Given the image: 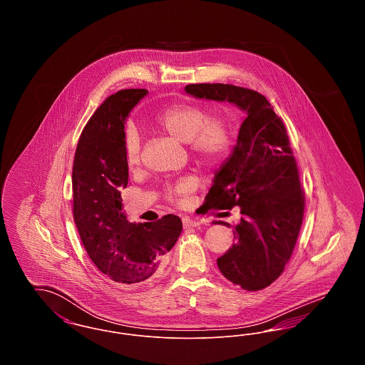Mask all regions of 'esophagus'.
<instances>
[{
  "instance_id": "obj_1",
  "label": "esophagus",
  "mask_w": 365,
  "mask_h": 365,
  "mask_svg": "<svg viewBox=\"0 0 365 365\" xmlns=\"http://www.w3.org/2000/svg\"><path fill=\"white\" fill-rule=\"evenodd\" d=\"M182 223H183V228H191V227H198L201 225L200 220L190 219V217H183V219H182Z\"/></svg>"
}]
</instances>
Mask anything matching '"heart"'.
Masks as SVG:
<instances>
[{"instance_id": "obj_1", "label": "heart", "mask_w": 365, "mask_h": 365, "mask_svg": "<svg viewBox=\"0 0 365 365\" xmlns=\"http://www.w3.org/2000/svg\"><path fill=\"white\" fill-rule=\"evenodd\" d=\"M210 109L201 104H174L161 109L155 118L157 127L170 137L187 143L192 157L204 167H215L230 153L234 134L225 115H209ZM140 137L128 125L123 137V155L127 165L135 167L140 161ZM197 189L194 178H185L165 189V197L174 204H182Z\"/></svg>"}]
</instances>
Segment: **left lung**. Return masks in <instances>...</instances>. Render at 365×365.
<instances>
[{
  "instance_id": "left-lung-1",
  "label": "left lung",
  "mask_w": 365,
  "mask_h": 365,
  "mask_svg": "<svg viewBox=\"0 0 365 365\" xmlns=\"http://www.w3.org/2000/svg\"><path fill=\"white\" fill-rule=\"evenodd\" d=\"M185 90L197 98L228 101L247 115L232 155L215 175L205 205L241 208V223L232 230L237 242L217 259V267L243 290L265 289L293 255L305 208L286 127L255 90L225 83H192Z\"/></svg>"
}]
</instances>
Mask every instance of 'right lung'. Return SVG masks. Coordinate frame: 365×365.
I'll return each instance as SVG.
<instances>
[{
  "label": "right lung",
  "instance_id": "obj_1",
  "mask_svg": "<svg viewBox=\"0 0 365 365\" xmlns=\"http://www.w3.org/2000/svg\"><path fill=\"white\" fill-rule=\"evenodd\" d=\"M146 93L125 88L105 100L79 137L72 168L73 222L87 255L104 275L123 284L157 275L182 232L175 215L134 225L122 212L120 190L128 182L124 123Z\"/></svg>",
  "mask_w": 365,
  "mask_h": 365
}]
</instances>
